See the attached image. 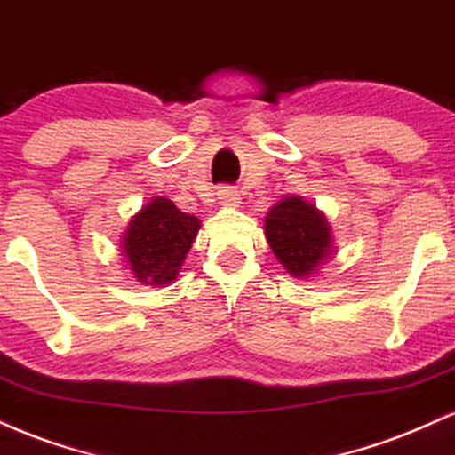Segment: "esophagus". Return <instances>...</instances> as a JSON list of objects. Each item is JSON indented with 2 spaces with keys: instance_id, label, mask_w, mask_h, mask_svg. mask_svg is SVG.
Here are the masks:
<instances>
[{
  "instance_id": "34e87169",
  "label": "esophagus",
  "mask_w": 455,
  "mask_h": 455,
  "mask_svg": "<svg viewBox=\"0 0 455 455\" xmlns=\"http://www.w3.org/2000/svg\"><path fill=\"white\" fill-rule=\"evenodd\" d=\"M219 196V202H221L223 206H236L240 202V194L234 187H221V189L217 191Z\"/></svg>"
}]
</instances>
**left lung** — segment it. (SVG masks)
Returning a JSON list of instances; mask_svg holds the SVG:
<instances>
[{
  "label": "left lung",
  "instance_id": "obj_1",
  "mask_svg": "<svg viewBox=\"0 0 455 455\" xmlns=\"http://www.w3.org/2000/svg\"><path fill=\"white\" fill-rule=\"evenodd\" d=\"M266 240L272 253L296 279H307L332 255L330 223L298 196L276 202L266 215Z\"/></svg>",
  "mask_w": 455,
  "mask_h": 455
}]
</instances>
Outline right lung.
<instances>
[{
	"instance_id": "obj_1",
	"label": "right lung",
	"mask_w": 455,
	"mask_h": 455,
	"mask_svg": "<svg viewBox=\"0 0 455 455\" xmlns=\"http://www.w3.org/2000/svg\"><path fill=\"white\" fill-rule=\"evenodd\" d=\"M200 229V219L185 215L168 197H153L132 217L121 240L132 275L142 285L165 287L176 279Z\"/></svg>"
}]
</instances>
